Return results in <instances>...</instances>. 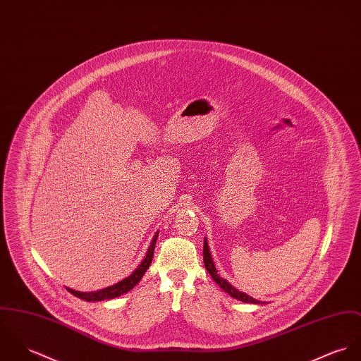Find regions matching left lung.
<instances>
[{
  "label": "left lung",
  "mask_w": 361,
  "mask_h": 361,
  "mask_svg": "<svg viewBox=\"0 0 361 361\" xmlns=\"http://www.w3.org/2000/svg\"><path fill=\"white\" fill-rule=\"evenodd\" d=\"M203 262H204V267H206L207 273L212 276V279L216 281V283H217L223 290H226L230 296H233L234 299H238L240 302H245V303H255V305L262 303L260 300H256V299H253L252 296H249V295L240 292L238 289H235L231 283H228L223 277H220V276L217 274V270H216V267H214V264H213V260H212L210 250H209L207 240H206L203 242Z\"/></svg>",
  "instance_id": "left-lung-1"
}]
</instances>
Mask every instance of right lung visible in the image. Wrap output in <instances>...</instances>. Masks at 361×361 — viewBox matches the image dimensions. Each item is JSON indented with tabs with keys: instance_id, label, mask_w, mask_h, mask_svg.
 <instances>
[{
	"instance_id": "right-lung-1",
	"label": "right lung",
	"mask_w": 361,
	"mask_h": 361,
	"mask_svg": "<svg viewBox=\"0 0 361 361\" xmlns=\"http://www.w3.org/2000/svg\"><path fill=\"white\" fill-rule=\"evenodd\" d=\"M158 235H159V234H157V235L154 237V240H152V243H151V246H149V249H148V253H147L145 259H144V260L141 262V264L135 269V271H134L131 276H128L127 279H124V280L118 282V283H115V285H112V286L99 289V290H97V292H79V290H75V289H71V288H68V290H69L72 295L80 298V299L85 300V302H99V300H105V299H114V298H118V296H121L123 293L128 292L130 289H133V288L140 282V280L142 279V276L145 274V271L148 270V267L151 266V262H152V257H154V250H155V243H157Z\"/></svg>"
}]
</instances>
